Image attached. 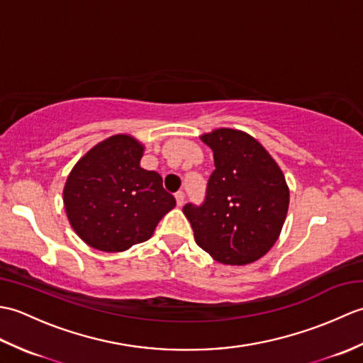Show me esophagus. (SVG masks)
<instances>
[{
  "instance_id": "obj_1",
  "label": "esophagus",
  "mask_w": 363,
  "mask_h": 363,
  "mask_svg": "<svg viewBox=\"0 0 363 363\" xmlns=\"http://www.w3.org/2000/svg\"><path fill=\"white\" fill-rule=\"evenodd\" d=\"M174 196H176L177 206H182L184 201H186V194H184V190H177L176 194H174Z\"/></svg>"
}]
</instances>
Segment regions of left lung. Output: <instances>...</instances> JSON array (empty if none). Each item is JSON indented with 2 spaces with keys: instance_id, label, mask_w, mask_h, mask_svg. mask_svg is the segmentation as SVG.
<instances>
[{
  "instance_id": "obj_1",
  "label": "left lung",
  "mask_w": 363,
  "mask_h": 363,
  "mask_svg": "<svg viewBox=\"0 0 363 363\" xmlns=\"http://www.w3.org/2000/svg\"><path fill=\"white\" fill-rule=\"evenodd\" d=\"M201 140L213 152L215 169L201 204L182 212L195 240L226 265L260 259L281 234L289 211V187L274 159L256 138L235 129H217Z\"/></svg>"
}]
</instances>
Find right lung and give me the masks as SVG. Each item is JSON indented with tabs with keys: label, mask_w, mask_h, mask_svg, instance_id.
<instances>
[{
	"label": "right lung",
	"mask_w": 363,
	"mask_h": 363,
	"mask_svg": "<svg viewBox=\"0 0 363 363\" xmlns=\"http://www.w3.org/2000/svg\"><path fill=\"white\" fill-rule=\"evenodd\" d=\"M142 154L135 138L113 135L91 148L68 176L67 217L91 248L118 252L148 240L176 206L160 174L140 167Z\"/></svg>",
	"instance_id": "1"
}]
</instances>
